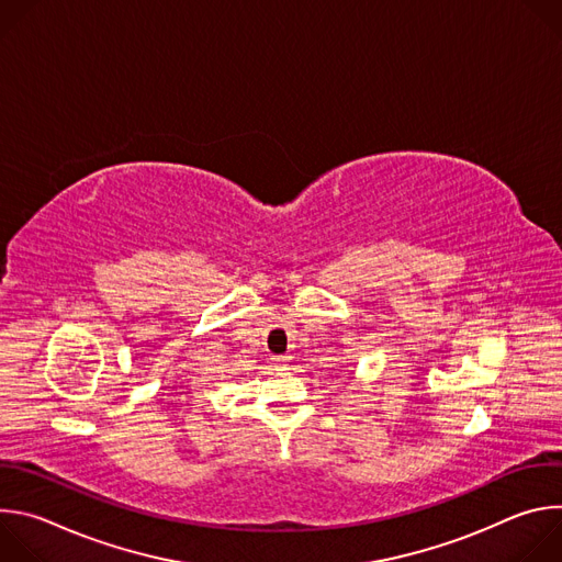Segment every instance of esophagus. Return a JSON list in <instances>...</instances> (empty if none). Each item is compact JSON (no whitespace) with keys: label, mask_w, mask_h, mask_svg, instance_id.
I'll list each match as a JSON object with an SVG mask.
<instances>
[{"label":"esophagus","mask_w":562,"mask_h":562,"mask_svg":"<svg viewBox=\"0 0 562 562\" xmlns=\"http://www.w3.org/2000/svg\"><path fill=\"white\" fill-rule=\"evenodd\" d=\"M273 362H276V367H278V369H284V367H286V358H284V356H276V358H273Z\"/></svg>","instance_id":"obj_1"}]
</instances>
